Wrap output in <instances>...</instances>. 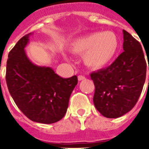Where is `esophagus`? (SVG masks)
<instances>
[{"instance_id":"1","label":"esophagus","mask_w":149,"mask_h":149,"mask_svg":"<svg viewBox=\"0 0 149 149\" xmlns=\"http://www.w3.org/2000/svg\"><path fill=\"white\" fill-rule=\"evenodd\" d=\"M84 79H85V77H84V76H81V75L78 76V81H83V80H84Z\"/></svg>"}]
</instances>
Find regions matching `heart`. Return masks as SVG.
Segmentation results:
<instances>
[{"mask_svg": "<svg viewBox=\"0 0 149 149\" xmlns=\"http://www.w3.org/2000/svg\"><path fill=\"white\" fill-rule=\"evenodd\" d=\"M119 39L112 32H97L72 41L69 49L83 54V61L91 68H101L109 65L118 52Z\"/></svg>", "mask_w": 149, "mask_h": 149, "instance_id": "heart-1", "label": "heart"}]
</instances>
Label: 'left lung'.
I'll use <instances>...</instances> for the list:
<instances>
[{
  "label": "left lung",
  "mask_w": 149,
  "mask_h": 149,
  "mask_svg": "<svg viewBox=\"0 0 149 149\" xmlns=\"http://www.w3.org/2000/svg\"><path fill=\"white\" fill-rule=\"evenodd\" d=\"M123 34L124 52L109 67L90 74L95 84L94 105L107 118H118L132 109L146 78L147 65L141 44L127 31Z\"/></svg>",
  "instance_id": "obj_1"
}]
</instances>
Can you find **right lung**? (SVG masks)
Segmentation results:
<instances>
[{
  "label": "right lung",
  "instance_id": "obj_1",
  "mask_svg": "<svg viewBox=\"0 0 149 149\" xmlns=\"http://www.w3.org/2000/svg\"><path fill=\"white\" fill-rule=\"evenodd\" d=\"M31 35L21 38L8 53L6 83L14 102L28 118L52 124L61 120L67 112L77 77L62 78L52 68L31 61L24 50Z\"/></svg>",
  "mask_w": 149,
  "mask_h": 149
}]
</instances>
